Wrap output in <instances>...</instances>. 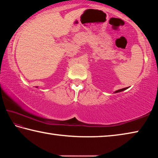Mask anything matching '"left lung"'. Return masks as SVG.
Masks as SVG:
<instances>
[{"instance_id": "1", "label": "left lung", "mask_w": 158, "mask_h": 158, "mask_svg": "<svg viewBox=\"0 0 158 158\" xmlns=\"http://www.w3.org/2000/svg\"><path fill=\"white\" fill-rule=\"evenodd\" d=\"M127 89H128V88H124V89H119V90H116V91L114 92V93H119V92H122V91H123V90H126Z\"/></svg>"}]
</instances>
